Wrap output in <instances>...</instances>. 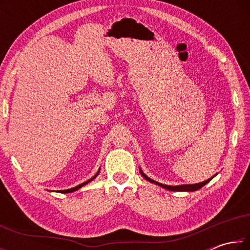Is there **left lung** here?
<instances>
[{
    "mask_svg": "<svg viewBox=\"0 0 250 250\" xmlns=\"http://www.w3.org/2000/svg\"><path fill=\"white\" fill-rule=\"evenodd\" d=\"M140 173H141V175L145 177V179L146 180V181H149V182H151V183H154V184H156V185H159V186H161V188H167V189H168V191H176V192H182V191H188V192H193V191H197V189H200V188H202L203 186H204L205 184H207L208 183V182L213 179V177L215 176H213V177H210V179H208V180H206V181H204V182H202V183H197V184H188V185H177V186H170V185H164V184H161V183H158V182H155V181H153V180H151L150 177H147L145 173H143L141 170H140Z\"/></svg>",
    "mask_w": 250,
    "mask_h": 250,
    "instance_id": "obj_1",
    "label": "left lung"
}]
</instances>
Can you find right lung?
Returning <instances> with one entry per match:
<instances>
[{"instance_id":"right-lung-1","label":"right lung","mask_w":250,"mask_h":250,"mask_svg":"<svg viewBox=\"0 0 250 250\" xmlns=\"http://www.w3.org/2000/svg\"><path fill=\"white\" fill-rule=\"evenodd\" d=\"M98 173H99V171L97 172V174L94 176V177H91V179H89L88 181H86V182H83V183H82V184H79V185H77V186H75V188H69V189H62V191H59L61 193H71V192H75V191H77L78 188H82V186H83V185H86L87 183H89L90 181H92L95 179V177L98 175Z\"/></svg>"}]
</instances>
